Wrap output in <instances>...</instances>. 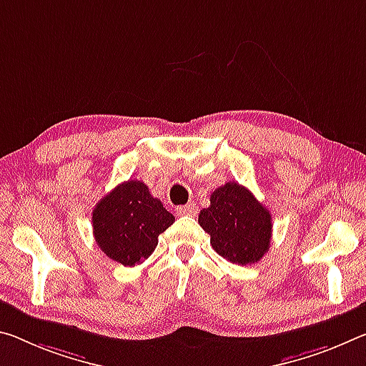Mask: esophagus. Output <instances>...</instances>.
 <instances>
[{
  "label": "esophagus",
  "mask_w": 366,
  "mask_h": 366,
  "mask_svg": "<svg viewBox=\"0 0 366 366\" xmlns=\"http://www.w3.org/2000/svg\"><path fill=\"white\" fill-rule=\"evenodd\" d=\"M177 213L181 214V217H195V214H197V207L194 204L184 205L181 208H177Z\"/></svg>",
  "instance_id": "obj_1"
}]
</instances>
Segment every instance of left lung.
Returning <instances> with one entry per match:
<instances>
[{
  "mask_svg": "<svg viewBox=\"0 0 366 366\" xmlns=\"http://www.w3.org/2000/svg\"><path fill=\"white\" fill-rule=\"evenodd\" d=\"M199 224L210 234V244L233 264L259 262L270 247L272 217L244 185L226 182L210 197V207L199 214Z\"/></svg>",
  "mask_w": 366,
  "mask_h": 366,
  "instance_id": "obj_1",
  "label": "left lung"
}]
</instances>
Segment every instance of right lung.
I'll return each instance as SVG.
<instances>
[{
    "mask_svg": "<svg viewBox=\"0 0 366 366\" xmlns=\"http://www.w3.org/2000/svg\"><path fill=\"white\" fill-rule=\"evenodd\" d=\"M161 200L140 181L119 184L92 210L97 246L115 262L135 267L152 256L158 236L174 223Z\"/></svg>",
    "mask_w": 366,
    "mask_h": 366,
    "instance_id": "obj_1",
    "label": "right lung"
}]
</instances>
